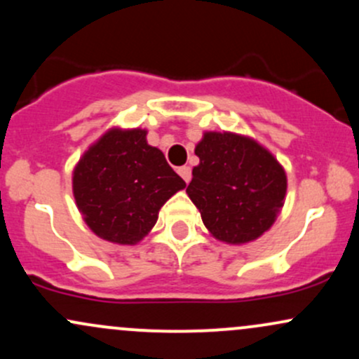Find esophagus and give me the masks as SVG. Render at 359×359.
Instances as JSON below:
<instances>
[{
  "label": "esophagus",
  "instance_id": "esophagus-1",
  "mask_svg": "<svg viewBox=\"0 0 359 359\" xmlns=\"http://www.w3.org/2000/svg\"><path fill=\"white\" fill-rule=\"evenodd\" d=\"M177 172H179V175L182 177V179L185 180V184L191 182V179H192V170H191V167L184 165V167H180Z\"/></svg>",
  "mask_w": 359,
  "mask_h": 359
}]
</instances>
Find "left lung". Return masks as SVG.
Listing matches in <instances>:
<instances>
[{"instance_id": "left-lung-1", "label": "left lung", "mask_w": 359, "mask_h": 359, "mask_svg": "<svg viewBox=\"0 0 359 359\" xmlns=\"http://www.w3.org/2000/svg\"><path fill=\"white\" fill-rule=\"evenodd\" d=\"M199 165L187 187L205 228L217 240L241 245L275 222L287 192V175L255 140L209 131L197 143Z\"/></svg>"}]
</instances>
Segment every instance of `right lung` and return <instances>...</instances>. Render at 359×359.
I'll list each match as a JSON object with an SVG mask.
<instances>
[{
	"label": "right lung",
	"mask_w": 359,
	"mask_h": 359,
	"mask_svg": "<svg viewBox=\"0 0 359 359\" xmlns=\"http://www.w3.org/2000/svg\"><path fill=\"white\" fill-rule=\"evenodd\" d=\"M185 182L145 130H109L82 155L72 177L76 204L97 236L135 245L158 219V211Z\"/></svg>",
	"instance_id": "1"
}]
</instances>
